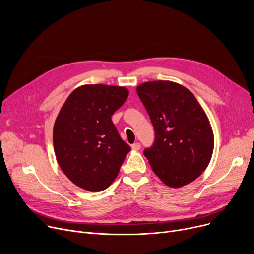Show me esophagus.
<instances>
[{
	"label": "esophagus",
	"instance_id": "obj_1",
	"mask_svg": "<svg viewBox=\"0 0 254 254\" xmlns=\"http://www.w3.org/2000/svg\"><path fill=\"white\" fill-rule=\"evenodd\" d=\"M131 148L134 150H139L141 148V144L140 143H134L131 145Z\"/></svg>",
	"mask_w": 254,
	"mask_h": 254
}]
</instances>
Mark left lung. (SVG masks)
<instances>
[{"label":"left lung","mask_w":254,"mask_h":254,"mask_svg":"<svg viewBox=\"0 0 254 254\" xmlns=\"http://www.w3.org/2000/svg\"><path fill=\"white\" fill-rule=\"evenodd\" d=\"M137 93L154 128V141L144 149L153 172L165 184L180 188L208 167L214 148L209 119L195 97L172 81L145 82Z\"/></svg>","instance_id":"1"}]
</instances>
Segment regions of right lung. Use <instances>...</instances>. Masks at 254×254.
<instances>
[{
  "label": "right lung",
  "mask_w": 254,
  "mask_h": 254,
  "mask_svg": "<svg viewBox=\"0 0 254 254\" xmlns=\"http://www.w3.org/2000/svg\"><path fill=\"white\" fill-rule=\"evenodd\" d=\"M127 97L125 87L88 84L76 88L63 105L53 146L64 175L79 188L102 191L118 175L130 147L111 117Z\"/></svg>",
  "instance_id": "right-lung-1"
}]
</instances>
